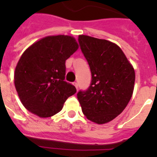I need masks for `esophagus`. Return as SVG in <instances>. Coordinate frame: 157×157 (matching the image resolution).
I'll return each instance as SVG.
<instances>
[{
	"label": "esophagus",
	"instance_id": "obj_1",
	"mask_svg": "<svg viewBox=\"0 0 157 157\" xmlns=\"http://www.w3.org/2000/svg\"><path fill=\"white\" fill-rule=\"evenodd\" d=\"M73 85L75 86V87H76V89H78V83H77V82H73Z\"/></svg>",
	"mask_w": 157,
	"mask_h": 157
}]
</instances>
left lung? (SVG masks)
<instances>
[{
  "mask_svg": "<svg viewBox=\"0 0 157 157\" xmlns=\"http://www.w3.org/2000/svg\"><path fill=\"white\" fill-rule=\"evenodd\" d=\"M78 42L88 62L91 83L77 93L83 114L104 124L123 112L134 91L135 73L121 49L107 40L81 35Z\"/></svg>",
  "mask_w": 157,
  "mask_h": 157,
  "instance_id": "1",
  "label": "left lung"
}]
</instances>
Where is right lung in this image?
Wrapping results in <instances>:
<instances>
[{
	"mask_svg": "<svg viewBox=\"0 0 157 157\" xmlns=\"http://www.w3.org/2000/svg\"><path fill=\"white\" fill-rule=\"evenodd\" d=\"M78 49L69 36H50L24 51L14 72V86L24 107L40 117H52L76 92L65 81L66 60Z\"/></svg>",
	"mask_w": 157,
	"mask_h": 157,
	"instance_id": "1",
	"label": "right lung"
}]
</instances>
